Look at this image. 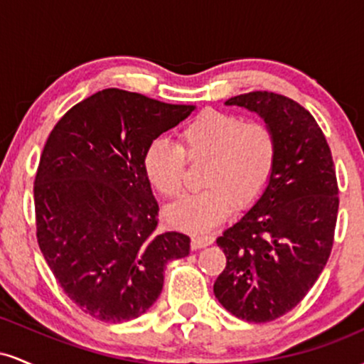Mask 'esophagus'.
<instances>
[{"mask_svg":"<svg viewBox=\"0 0 364 364\" xmlns=\"http://www.w3.org/2000/svg\"><path fill=\"white\" fill-rule=\"evenodd\" d=\"M212 241H214V236L212 235H193L191 236V248L200 250L203 246L212 245Z\"/></svg>","mask_w":364,"mask_h":364,"instance_id":"34e87169","label":"esophagus"}]
</instances>
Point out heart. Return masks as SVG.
Masks as SVG:
<instances>
[{
	"label": "heart",
	"instance_id": "1",
	"mask_svg": "<svg viewBox=\"0 0 364 364\" xmlns=\"http://www.w3.org/2000/svg\"><path fill=\"white\" fill-rule=\"evenodd\" d=\"M186 161L207 162L202 173L205 190L188 196L169 210L179 229L203 232L231 212L260 198L277 164V139L262 121H245L232 112L208 109L179 132V145L156 139L145 150V173L166 198H179L186 185Z\"/></svg>",
	"mask_w": 364,
	"mask_h": 364
}]
</instances>
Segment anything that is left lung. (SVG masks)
<instances>
[{
    "mask_svg": "<svg viewBox=\"0 0 364 364\" xmlns=\"http://www.w3.org/2000/svg\"><path fill=\"white\" fill-rule=\"evenodd\" d=\"M258 112L277 139V164L257 203L217 237L228 258L214 284L237 318L265 323L291 311L332 252L339 186L318 123L286 95L257 90L225 101Z\"/></svg>",
    "mask_w": 364,
    "mask_h": 364,
    "instance_id": "left-lung-1",
    "label": "left lung"
}]
</instances>
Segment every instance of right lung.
<instances>
[{"mask_svg": "<svg viewBox=\"0 0 364 364\" xmlns=\"http://www.w3.org/2000/svg\"><path fill=\"white\" fill-rule=\"evenodd\" d=\"M195 106L104 89L66 112L41 154L34 181L37 243L72 301L121 323L156 303L166 263L190 237L156 232L159 205L145 150Z\"/></svg>", "mask_w": 364, "mask_h": 364, "instance_id": "right-lung-1", "label": "right lung"}]
</instances>
